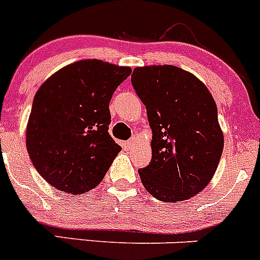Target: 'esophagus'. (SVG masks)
<instances>
[{
	"instance_id": "esophagus-1",
	"label": "esophagus",
	"mask_w": 260,
	"mask_h": 260,
	"mask_svg": "<svg viewBox=\"0 0 260 260\" xmlns=\"http://www.w3.org/2000/svg\"><path fill=\"white\" fill-rule=\"evenodd\" d=\"M134 144H135V139L133 138V139H130V140H127V142L123 143V148H125L126 150H128V149H132L133 145Z\"/></svg>"
}]
</instances>
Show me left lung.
Segmentation results:
<instances>
[{"instance_id":"1","label":"left lung","mask_w":260,"mask_h":260,"mask_svg":"<svg viewBox=\"0 0 260 260\" xmlns=\"http://www.w3.org/2000/svg\"><path fill=\"white\" fill-rule=\"evenodd\" d=\"M132 84L153 134L152 159L139 170L143 185L166 203L194 197L209 184L223 150L213 97L197 76L172 65L137 68Z\"/></svg>"}]
</instances>
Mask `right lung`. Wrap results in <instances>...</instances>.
Returning <instances> with one entry per match:
<instances>
[{"label": "right lung", "mask_w": 260, "mask_h": 260, "mask_svg": "<svg viewBox=\"0 0 260 260\" xmlns=\"http://www.w3.org/2000/svg\"><path fill=\"white\" fill-rule=\"evenodd\" d=\"M132 69L81 60L47 79L34 97L26 148L57 190L84 194L103 180L121 147L108 133L110 101Z\"/></svg>", "instance_id": "right-lung-1"}]
</instances>
